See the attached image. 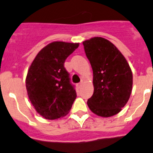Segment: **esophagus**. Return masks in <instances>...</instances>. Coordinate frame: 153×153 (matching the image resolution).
Listing matches in <instances>:
<instances>
[{
    "label": "esophagus",
    "mask_w": 153,
    "mask_h": 153,
    "mask_svg": "<svg viewBox=\"0 0 153 153\" xmlns=\"http://www.w3.org/2000/svg\"><path fill=\"white\" fill-rule=\"evenodd\" d=\"M81 86H82V83H78V85H77V87H78V89H81Z\"/></svg>",
    "instance_id": "1"
}]
</instances>
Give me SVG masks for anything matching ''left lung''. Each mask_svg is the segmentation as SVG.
I'll list each match as a JSON object with an SVG mask.
<instances>
[{"mask_svg": "<svg viewBox=\"0 0 153 153\" xmlns=\"http://www.w3.org/2000/svg\"><path fill=\"white\" fill-rule=\"evenodd\" d=\"M83 45L93 70L94 93L87 105L100 117H112L122 110L131 96V67L121 52L105 39L91 38Z\"/></svg>", "mask_w": 153, "mask_h": 153, "instance_id": "obj_1", "label": "left lung"}]
</instances>
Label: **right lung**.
I'll return each instance as SVG.
<instances>
[{"mask_svg":"<svg viewBox=\"0 0 153 153\" xmlns=\"http://www.w3.org/2000/svg\"><path fill=\"white\" fill-rule=\"evenodd\" d=\"M78 46L79 43L51 42L30 64L25 80L28 97L37 113L47 120L68 114L77 97L64 62Z\"/></svg>","mask_w":153,"mask_h":153,"instance_id":"add662e5","label":"right lung"}]
</instances>
